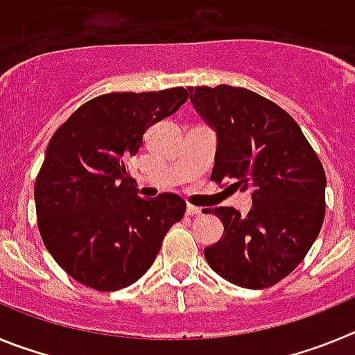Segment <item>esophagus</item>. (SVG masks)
I'll return each mask as SVG.
<instances>
[{"label":"esophagus","instance_id":"1","mask_svg":"<svg viewBox=\"0 0 355 355\" xmlns=\"http://www.w3.org/2000/svg\"><path fill=\"white\" fill-rule=\"evenodd\" d=\"M187 215L190 216H196V215H202V209L199 206H193V205H188L187 206Z\"/></svg>","mask_w":355,"mask_h":355}]
</instances>
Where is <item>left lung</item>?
<instances>
[{"label":"left lung","instance_id":"8db88e82","mask_svg":"<svg viewBox=\"0 0 355 355\" xmlns=\"http://www.w3.org/2000/svg\"><path fill=\"white\" fill-rule=\"evenodd\" d=\"M188 90L197 114L216 131L211 180L252 196L245 216L225 206L213 209L224 234L206 247V261L236 286H274L306 258L324 224L322 162L293 117L270 99L229 85Z\"/></svg>","mask_w":355,"mask_h":355}]
</instances>
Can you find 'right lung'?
<instances>
[{
    "mask_svg": "<svg viewBox=\"0 0 355 355\" xmlns=\"http://www.w3.org/2000/svg\"><path fill=\"white\" fill-rule=\"evenodd\" d=\"M188 89L97 96L51 137L35 181L44 245L74 281L115 291L139 281L187 202L175 193L142 199L128 159L147 128L178 112Z\"/></svg>",
    "mask_w": 355,
    "mask_h": 355,
    "instance_id": "obj_1",
    "label": "right lung"
}]
</instances>
